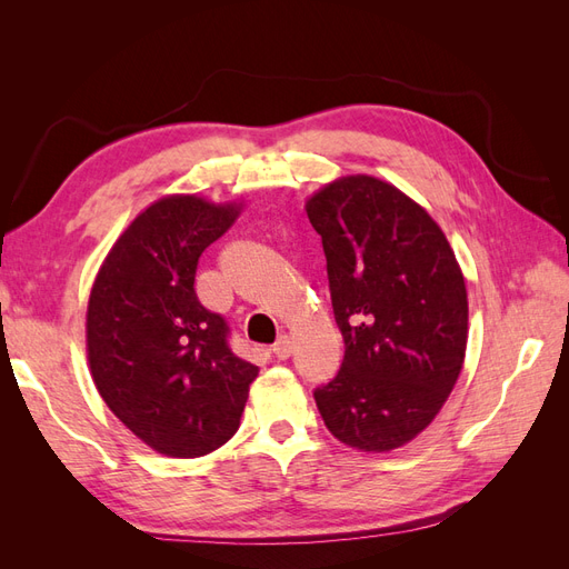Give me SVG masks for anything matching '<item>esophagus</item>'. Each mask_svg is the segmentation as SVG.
Returning <instances> with one entry per match:
<instances>
[{"mask_svg":"<svg viewBox=\"0 0 569 569\" xmlns=\"http://www.w3.org/2000/svg\"><path fill=\"white\" fill-rule=\"evenodd\" d=\"M291 349H295V341H291V337L289 335H282L280 339H278V343H272V356L274 358H280V360H287L289 356H291Z\"/></svg>","mask_w":569,"mask_h":569,"instance_id":"1","label":"esophagus"}]
</instances>
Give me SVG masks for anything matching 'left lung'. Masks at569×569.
<instances>
[{"instance_id": "left-lung-1", "label": "left lung", "mask_w": 569, "mask_h": 569, "mask_svg": "<svg viewBox=\"0 0 569 569\" xmlns=\"http://www.w3.org/2000/svg\"><path fill=\"white\" fill-rule=\"evenodd\" d=\"M322 237L343 363L316 389L327 429L389 453L432 425L468 349V289L437 220L399 187L343 176L306 201Z\"/></svg>"}]
</instances>
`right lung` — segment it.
Returning a JSON list of instances; mask_svg holds the SVG:
<instances>
[{
	"label": "right lung",
	"mask_w": 569,
	"mask_h": 569,
	"mask_svg": "<svg viewBox=\"0 0 569 569\" xmlns=\"http://www.w3.org/2000/svg\"><path fill=\"white\" fill-rule=\"evenodd\" d=\"M242 206L157 199L116 239L90 291L94 387L137 439L168 458H199L230 441L258 377V366L232 353L226 320L194 291L199 256Z\"/></svg>",
	"instance_id": "obj_1"
}]
</instances>
